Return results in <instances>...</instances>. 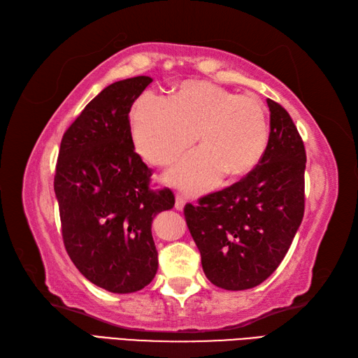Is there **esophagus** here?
<instances>
[{
	"label": "esophagus",
	"instance_id": "34e87169",
	"mask_svg": "<svg viewBox=\"0 0 358 358\" xmlns=\"http://www.w3.org/2000/svg\"><path fill=\"white\" fill-rule=\"evenodd\" d=\"M174 206H176L178 211H182L185 206V197L180 196V194H176V203H174Z\"/></svg>",
	"mask_w": 358,
	"mask_h": 358
}]
</instances>
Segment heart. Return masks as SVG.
Instances as JSON below:
<instances>
[{
    "instance_id": "obj_1",
    "label": "heart",
    "mask_w": 358,
    "mask_h": 358,
    "mask_svg": "<svg viewBox=\"0 0 358 358\" xmlns=\"http://www.w3.org/2000/svg\"><path fill=\"white\" fill-rule=\"evenodd\" d=\"M135 149L169 165L196 141L202 147L169 173L188 193H203L226 173L241 176L259 162L268 141L267 112L255 95H237L209 82H187L165 101L143 94L129 110Z\"/></svg>"
}]
</instances>
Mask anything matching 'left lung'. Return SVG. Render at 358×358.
<instances>
[{
  "mask_svg": "<svg viewBox=\"0 0 358 358\" xmlns=\"http://www.w3.org/2000/svg\"><path fill=\"white\" fill-rule=\"evenodd\" d=\"M267 106L268 143L257 167L184 208L203 272L224 290H248L266 281L281 264L303 217V141L281 104L267 99Z\"/></svg>",
  "mask_w": 358,
  "mask_h": 358,
  "instance_id": "obj_1",
  "label": "left lung"
}]
</instances>
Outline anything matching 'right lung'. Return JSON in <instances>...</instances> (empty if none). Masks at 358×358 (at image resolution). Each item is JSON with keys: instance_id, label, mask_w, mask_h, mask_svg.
Returning <instances> with one entry per match:
<instances>
[{"instance_id": "obj_1", "label": "right lung", "mask_w": 358, "mask_h": 358, "mask_svg": "<svg viewBox=\"0 0 358 358\" xmlns=\"http://www.w3.org/2000/svg\"><path fill=\"white\" fill-rule=\"evenodd\" d=\"M152 77L104 88L60 143L55 193L64 245L86 280L110 293H134L158 270L156 214L174 206L171 189H150L152 170L135 152L129 110Z\"/></svg>"}]
</instances>
